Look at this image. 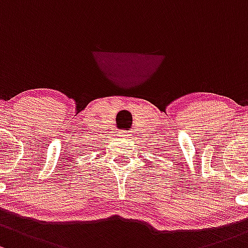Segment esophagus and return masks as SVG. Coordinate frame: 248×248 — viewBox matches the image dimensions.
<instances>
[{"label":"esophagus","mask_w":248,"mask_h":248,"mask_svg":"<svg viewBox=\"0 0 248 248\" xmlns=\"http://www.w3.org/2000/svg\"><path fill=\"white\" fill-rule=\"evenodd\" d=\"M122 135H124V137H132V132L131 131H128V132H124L122 133Z\"/></svg>","instance_id":"obj_1"}]
</instances>
